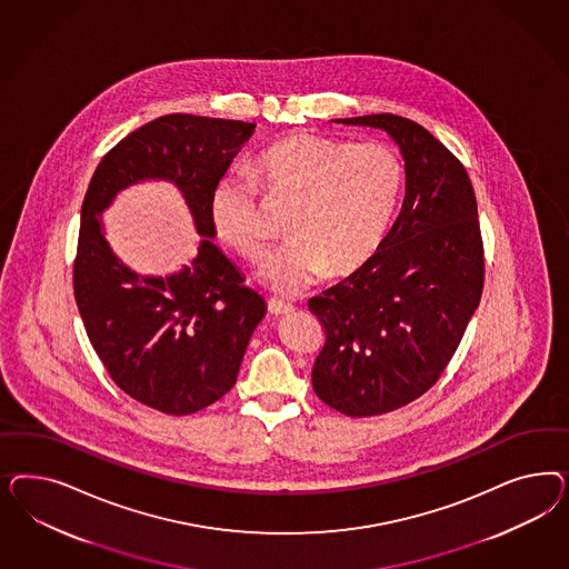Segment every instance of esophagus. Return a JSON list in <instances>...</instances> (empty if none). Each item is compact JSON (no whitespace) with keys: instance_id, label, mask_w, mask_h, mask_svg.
Listing matches in <instances>:
<instances>
[{"instance_id":"1","label":"esophagus","mask_w":569,"mask_h":569,"mask_svg":"<svg viewBox=\"0 0 569 569\" xmlns=\"http://www.w3.org/2000/svg\"><path fill=\"white\" fill-rule=\"evenodd\" d=\"M267 309H269L271 315H288V312H292L293 305L283 302V300H277V298H271V300L267 302Z\"/></svg>"}]
</instances>
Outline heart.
I'll use <instances>...</instances> for the list:
<instances>
[{"instance_id":"heart-1","label":"heart","mask_w":569,"mask_h":569,"mask_svg":"<svg viewBox=\"0 0 569 569\" xmlns=\"http://www.w3.org/2000/svg\"><path fill=\"white\" fill-rule=\"evenodd\" d=\"M252 178L227 174L210 193L214 233L252 264L269 257L277 231L260 207L290 208L292 236L264 277L281 292H300L328 271L350 276L373 259L402 200L407 169L383 141H348L296 133L271 143Z\"/></svg>"}]
</instances>
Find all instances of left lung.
<instances>
[{"instance_id":"obj_1","label":"left lung","mask_w":569,"mask_h":569,"mask_svg":"<svg viewBox=\"0 0 569 569\" xmlns=\"http://www.w3.org/2000/svg\"><path fill=\"white\" fill-rule=\"evenodd\" d=\"M336 122L383 129L407 169L378 254L309 300L326 328L315 395L348 417H371L413 402L445 373L482 298V233L466 167L428 129L390 112Z\"/></svg>"}]
</instances>
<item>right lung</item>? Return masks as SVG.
Returning <instances> with one entry per match:
<instances>
[{
  "mask_svg": "<svg viewBox=\"0 0 569 569\" xmlns=\"http://www.w3.org/2000/svg\"><path fill=\"white\" fill-rule=\"evenodd\" d=\"M254 122L167 114L122 138L93 172L72 269L89 342L124 395L167 415H191L224 397L267 312L240 269L214 246L208 204ZM146 178L177 184L203 236L190 268L139 277L102 238L101 212Z\"/></svg>",
  "mask_w": 569,
  "mask_h": 569,
  "instance_id": "right-lung-1",
  "label": "right lung"
}]
</instances>
